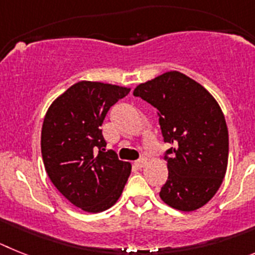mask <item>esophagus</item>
Masks as SVG:
<instances>
[{
  "mask_svg": "<svg viewBox=\"0 0 255 255\" xmlns=\"http://www.w3.org/2000/svg\"><path fill=\"white\" fill-rule=\"evenodd\" d=\"M145 164H146V158H143V156H142V158L138 159V160L134 161V165H136L138 169H141V168H142Z\"/></svg>",
  "mask_w": 255,
  "mask_h": 255,
  "instance_id": "34e87169",
  "label": "esophagus"
}]
</instances>
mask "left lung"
I'll list each match as a JSON object with an SVG mask.
<instances>
[{"label":"left lung","mask_w":255,"mask_h":255,"mask_svg":"<svg viewBox=\"0 0 255 255\" xmlns=\"http://www.w3.org/2000/svg\"><path fill=\"white\" fill-rule=\"evenodd\" d=\"M136 97L156 108L168 180L160 199L182 212L205 205L220 189L229 160V130L220 105L198 82L168 72L137 86Z\"/></svg>","instance_id":"obj_1"}]
</instances>
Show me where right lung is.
<instances>
[{
  "mask_svg": "<svg viewBox=\"0 0 255 255\" xmlns=\"http://www.w3.org/2000/svg\"><path fill=\"white\" fill-rule=\"evenodd\" d=\"M129 88L100 82H78L57 97L43 121L41 151L46 172L75 207L99 213L117 203L130 164L105 151L101 126Z\"/></svg>",
  "mask_w": 255,
  "mask_h": 255,
  "instance_id": "right-lung-1",
  "label": "right lung"
}]
</instances>
